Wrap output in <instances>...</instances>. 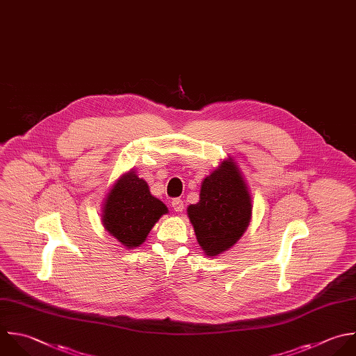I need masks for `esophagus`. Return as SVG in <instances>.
<instances>
[{
    "label": "esophagus",
    "mask_w": 356,
    "mask_h": 356,
    "mask_svg": "<svg viewBox=\"0 0 356 356\" xmlns=\"http://www.w3.org/2000/svg\"><path fill=\"white\" fill-rule=\"evenodd\" d=\"M171 206H172V209H174L177 213H181V211H184V202H182V199H179V197H175V199H172V202H171Z\"/></svg>",
    "instance_id": "34e87169"
}]
</instances>
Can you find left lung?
Here are the masks:
<instances>
[{
	"instance_id": "obj_1",
	"label": "left lung",
	"mask_w": 356,
	"mask_h": 356,
	"mask_svg": "<svg viewBox=\"0 0 356 356\" xmlns=\"http://www.w3.org/2000/svg\"><path fill=\"white\" fill-rule=\"evenodd\" d=\"M196 239L207 256L231 248L245 232L252 216L246 184L229 159L202 182L200 200L188 207Z\"/></svg>"
}]
</instances>
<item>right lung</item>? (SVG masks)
Returning a JSON list of instances; mask_svg holds the SVG:
<instances>
[{"label":"right lung","instance_id":"add662e5","mask_svg":"<svg viewBox=\"0 0 356 356\" xmlns=\"http://www.w3.org/2000/svg\"><path fill=\"white\" fill-rule=\"evenodd\" d=\"M168 210L157 197L152 196L146 181L128 172L110 191L103 210L104 228L127 248L142 245Z\"/></svg>","mask_w":356,"mask_h":356}]
</instances>
